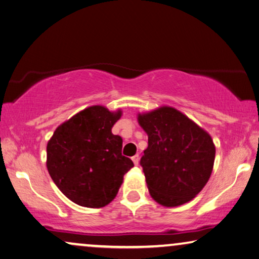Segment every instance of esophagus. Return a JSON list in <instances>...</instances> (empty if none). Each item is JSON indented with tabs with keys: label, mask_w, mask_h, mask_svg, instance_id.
I'll return each instance as SVG.
<instances>
[{
	"label": "esophagus",
	"mask_w": 259,
	"mask_h": 259,
	"mask_svg": "<svg viewBox=\"0 0 259 259\" xmlns=\"http://www.w3.org/2000/svg\"><path fill=\"white\" fill-rule=\"evenodd\" d=\"M139 160H140V156H139V154H135L134 156L132 157V161L134 162V164H135V165H138V164H139Z\"/></svg>",
	"instance_id": "34e87169"
}]
</instances>
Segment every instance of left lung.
I'll use <instances>...</instances> for the list:
<instances>
[{"label": "left lung", "mask_w": 259, "mask_h": 259, "mask_svg": "<svg viewBox=\"0 0 259 259\" xmlns=\"http://www.w3.org/2000/svg\"><path fill=\"white\" fill-rule=\"evenodd\" d=\"M138 121L148 135L140 164L150 196L165 207L192 200L207 184L213 170L215 145L210 135L166 105L139 113Z\"/></svg>", "instance_id": "left-lung-1"}]
</instances>
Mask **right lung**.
Instances as JSON below:
<instances>
[{
  "instance_id": "obj_1",
  "label": "right lung",
  "mask_w": 259,
  "mask_h": 259,
  "mask_svg": "<svg viewBox=\"0 0 259 259\" xmlns=\"http://www.w3.org/2000/svg\"><path fill=\"white\" fill-rule=\"evenodd\" d=\"M121 110L93 105L57 127L47 142L46 166L59 190L83 207H104L116 198L134 164L112 134Z\"/></svg>"
}]
</instances>
